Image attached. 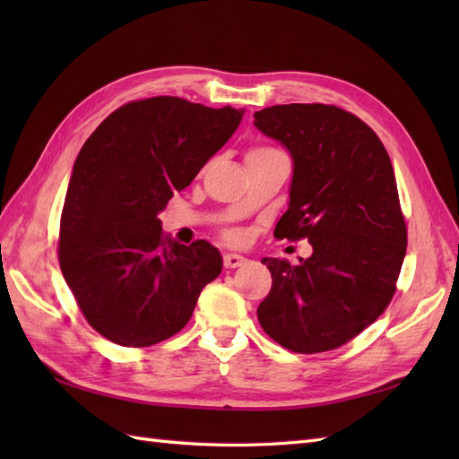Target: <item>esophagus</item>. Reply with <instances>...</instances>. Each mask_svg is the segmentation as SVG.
Returning <instances> with one entry per match:
<instances>
[{"label": "esophagus", "instance_id": "obj_1", "mask_svg": "<svg viewBox=\"0 0 459 459\" xmlns=\"http://www.w3.org/2000/svg\"><path fill=\"white\" fill-rule=\"evenodd\" d=\"M224 268H229V270H232V268H238V266H242L247 262V258L245 256H240V255H232V252H229V255H224Z\"/></svg>", "mask_w": 459, "mask_h": 459}]
</instances>
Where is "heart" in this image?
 Masks as SVG:
<instances>
[{
    "mask_svg": "<svg viewBox=\"0 0 459 459\" xmlns=\"http://www.w3.org/2000/svg\"><path fill=\"white\" fill-rule=\"evenodd\" d=\"M272 148H256V150H252V152H248V155H252V153H262V152H270ZM229 238L230 240H240V235L238 232H229Z\"/></svg>",
    "mask_w": 459,
    "mask_h": 459,
    "instance_id": "obj_1",
    "label": "heart"
}]
</instances>
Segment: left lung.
<instances>
[{
	"label": "left lung",
	"instance_id": "8db88e82",
	"mask_svg": "<svg viewBox=\"0 0 459 459\" xmlns=\"http://www.w3.org/2000/svg\"><path fill=\"white\" fill-rule=\"evenodd\" d=\"M255 126L294 163L274 237L314 247L298 266L262 258L272 290L258 321L296 353L337 349L383 314L403 268L406 224L391 158L363 120L337 106H270Z\"/></svg>",
	"mask_w": 459,
	"mask_h": 459
}]
</instances>
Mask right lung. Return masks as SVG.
I'll return each instance as SVG.
<instances>
[{
    "label": "right lung",
    "mask_w": 459,
    "mask_h": 459,
    "mask_svg": "<svg viewBox=\"0 0 459 459\" xmlns=\"http://www.w3.org/2000/svg\"><path fill=\"white\" fill-rule=\"evenodd\" d=\"M245 110L178 96L135 100L84 142L68 183L58 264L86 321L124 347L178 333L201 290L221 274V252L168 238L158 214L230 140Z\"/></svg>",
    "instance_id": "add662e5"
}]
</instances>
